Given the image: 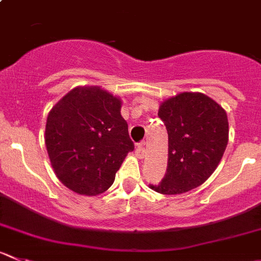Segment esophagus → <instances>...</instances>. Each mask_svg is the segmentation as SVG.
Masks as SVG:
<instances>
[{"mask_svg":"<svg viewBox=\"0 0 261 261\" xmlns=\"http://www.w3.org/2000/svg\"><path fill=\"white\" fill-rule=\"evenodd\" d=\"M136 153H138V155L140 156V158H144V156L146 155V150H145V143H141L139 144L138 148H136Z\"/></svg>","mask_w":261,"mask_h":261,"instance_id":"34e87169","label":"esophagus"}]
</instances>
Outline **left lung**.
<instances>
[{"label":"left lung","mask_w":261,"mask_h":261,"mask_svg":"<svg viewBox=\"0 0 261 261\" xmlns=\"http://www.w3.org/2000/svg\"><path fill=\"white\" fill-rule=\"evenodd\" d=\"M158 116L168 133V163L162 182L149 187L177 195L200 186L216 171L227 148L226 111L203 93L184 92L162 102Z\"/></svg>","instance_id":"obj_1"}]
</instances>
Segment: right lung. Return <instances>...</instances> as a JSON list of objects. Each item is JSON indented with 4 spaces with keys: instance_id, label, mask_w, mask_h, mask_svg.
<instances>
[{
    "instance_id": "1",
    "label": "right lung",
    "mask_w": 261,
    "mask_h": 261,
    "mask_svg": "<svg viewBox=\"0 0 261 261\" xmlns=\"http://www.w3.org/2000/svg\"><path fill=\"white\" fill-rule=\"evenodd\" d=\"M121 99L100 87H77L49 111L45 148L56 176L80 195L102 194L134 143Z\"/></svg>"
}]
</instances>
